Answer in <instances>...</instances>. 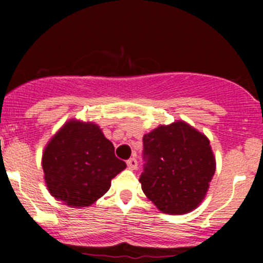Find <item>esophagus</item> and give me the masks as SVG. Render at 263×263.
I'll use <instances>...</instances> for the list:
<instances>
[{
    "mask_svg": "<svg viewBox=\"0 0 263 263\" xmlns=\"http://www.w3.org/2000/svg\"><path fill=\"white\" fill-rule=\"evenodd\" d=\"M127 167H128V170H131V171H135L136 168H137V161H136V158H129L128 159Z\"/></svg>",
    "mask_w": 263,
    "mask_h": 263,
    "instance_id": "obj_1",
    "label": "esophagus"
}]
</instances>
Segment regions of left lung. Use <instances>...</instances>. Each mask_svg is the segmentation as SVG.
<instances>
[{
    "label": "left lung",
    "mask_w": 263,
    "mask_h": 263,
    "mask_svg": "<svg viewBox=\"0 0 263 263\" xmlns=\"http://www.w3.org/2000/svg\"><path fill=\"white\" fill-rule=\"evenodd\" d=\"M143 146L146 164L140 182L144 195L164 214L197 209L216 170L209 138L178 120L144 135Z\"/></svg>",
    "instance_id": "left-lung-1"
}]
</instances>
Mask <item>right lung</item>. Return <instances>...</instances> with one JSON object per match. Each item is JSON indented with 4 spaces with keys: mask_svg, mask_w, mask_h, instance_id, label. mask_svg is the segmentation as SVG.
Returning <instances> with one entry per match:
<instances>
[{
    "mask_svg": "<svg viewBox=\"0 0 263 263\" xmlns=\"http://www.w3.org/2000/svg\"><path fill=\"white\" fill-rule=\"evenodd\" d=\"M44 182L50 195L70 208L90 206L126 168L111 141L91 121L68 120L48 141L42 155Z\"/></svg>",
    "mask_w": 263,
    "mask_h": 263,
    "instance_id": "1",
    "label": "right lung"
}]
</instances>
